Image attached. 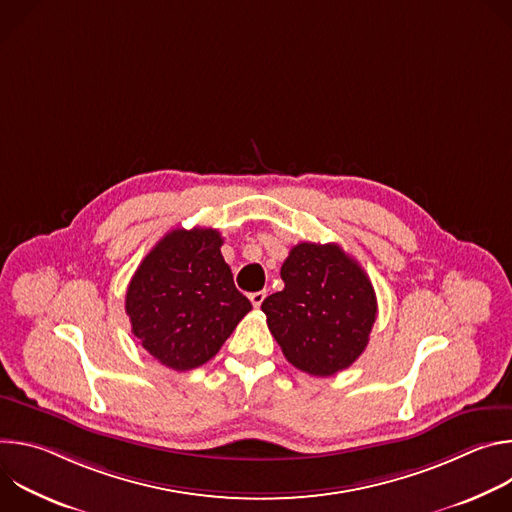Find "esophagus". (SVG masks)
<instances>
[{
	"instance_id": "34e87169",
	"label": "esophagus",
	"mask_w": 512,
	"mask_h": 512,
	"mask_svg": "<svg viewBox=\"0 0 512 512\" xmlns=\"http://www.w3.org/2000/svg\"><path fill=\"white\" fill-rule=\"evenodd\" d=\"M265 291H253V294H249V300H251V304L255 306V308H259L261 304H263V300H265Z\"/></svg>"
}]
</instances>
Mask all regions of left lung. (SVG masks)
Wrapping results in <instances>:
<instances>
[{
    "label": "left lung",
    "instance_id": "obj_1",
    "mask_svg": "<svg viewBox=\"0 0 512 512\" xmlns=\"http://www.w3.org/2000/svg\"><path fill=\"white\" fill-rule=\"evenodd\" d=\"M281 279L285 287L261 310L283 356L314 377L348 369L377 320L369 275L334 243H300L283 261Z\"/></svg>",
    "mask_w": 512,
    "mask_h": 512
}]
</instances>
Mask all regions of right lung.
<instances>
[{
  "label": "right lung",
  "instance_id": "right-lung-1",
  "mask_svg": "<svg viewBox=\"0 0 512 512\" xmlns=\"http://www.w3.org/2000/svg\"><path fill=\"white\" fill-rule=\"evenodd\" d=\"M221 245L216 229L170 231L129 281L131 332L168 369L190 371L210 360L251 310Z\"/></svg>",
  "mask_w": 512,
  "mask_h": 512
}]
</instances>
